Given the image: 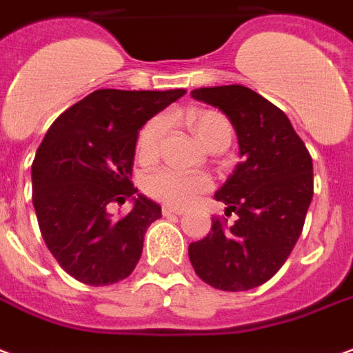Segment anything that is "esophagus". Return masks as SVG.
<instances>
[{"label":"esophagus","mask_w":353,"mask_h":353,"mask_svg":"<svg viewBox=\"0 0 353 353\" xmlns=\"http://www.w3.org/2000/svg\"><path fill=\"white\" fill-rule=\"evenodd\" d=\"M186 210L182 207H174V205H163V214H184Z\"/></svg>","instance_id":"1"}]
</instances>
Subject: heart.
<instances>
[{"label": "heart", "instance_id": "obj_1", "mask_svg": "<svg viewBox=\"0 0 353 353\" xmlns=\"http://www.w3.org/2000/svg\"><path fill=\"white\" fill-rule=\"evenodd\" d=\"M188 122L197 141L203 146L218 145L231 141V125L228 118L214 110H197L188 114ZM165 118H152L139 135L137 152L139 156L150 161L158 156L159 143L165 133ZM210 188V179L203 173H184L176 169H161L158 173H152L145 182V190L152 197L171 205H188L199 194Z\"/></svg>", "mask_w": 353, "mask_h": 353}]
</instances>
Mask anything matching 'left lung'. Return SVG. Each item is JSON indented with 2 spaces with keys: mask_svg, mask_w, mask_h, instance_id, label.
I'll list each match as a JSON object with an SVG mask.
<instances>
[{
  "mask_svg": "<svg viewBox=\"0 0 353 353\" xmlns=\"http://www.w3.org/2000/svg\"><path fill=\"white\" fill-rule=\"evenodd\" d=\"M192 97L228 117L243 161L214 194L236 220L212 218L208 235L190 244L188 256L212 288L252 290L276 274L299 239L312 201V158L290 118L254 90L212 86Z\"/></svg>",
  "mask_w": 353,
  "mask_h": 353,
  "instance_id": "obj_1",
  "label": "left lung"
}]
</instances>
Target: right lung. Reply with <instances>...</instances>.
<instances>
[{
    "instance_id": "add662e5",
    "label": "right lung",
    "mask_w": 353,
    "mask_h": 353,
    "mask_svg": "<svg viewBox=\"0 0 353 353\" xmlns=\"http://www.w3.org/2000/svg\"><path fill=\"white\" fill-rule=\"evenodd\" d=\"M186 90H95L54 120L32 165L33 207L41 235L61 269L82 284L128 279L146 230L161 207L131 184L139 130ZM134 195L122 221L112 201Z\"/></svg>"
}]
</instances>
